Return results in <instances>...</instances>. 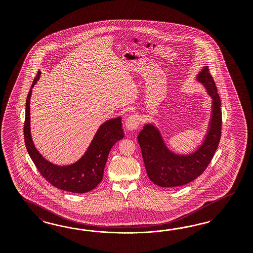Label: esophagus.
<instances>
[{
    "label": "esophagus",
    "instance_id": "esophagus-1",
    "mask_svg": "<svg viewBox=\"0 0 253 253\" xmlns=\"http://www.w3.org/2000/svg\"><path fill=\"white\" fill-rule=\"evenodd\" d=\"M139 124H140L139 116L136 114L130 115L125 121V128H126V130H136Z\"/></svg>",
    "mask_w": 253,
    "mask_h": 253
}]
</instances>
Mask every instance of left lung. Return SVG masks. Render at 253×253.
Masks as SVG:
<instances>
[{
    "mask_svg": "<svg viewBox=\"0 0 253 253\" xmlns=\"http://www.w3.org/2000/svg\"><path fill=\"white\" fill-rule=\"evenodd\" d=\"M197 80L212 98V115L203 144L190 155H177L165 145L159 130L146 124L138 134V143L146 173L150 181L161 187H175L188 184L207 169L214 156L222 134L221 100L209 67H204Z\"/></svg>",
    "mask_w": 253,
    "mask_h": 253,
    "instance_id": "8db88e82",
    "label": "left lung"
}]
</instances>
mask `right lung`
<instances>
[{
  "instance_id": "add662e5",
  "label": "right lung",
  "mask_w": 253,
  "mask_h": 253,
  "mask_svg": "<svg viewBox=\"0 0 253 253\" xmlns=\"http://www.w3.org/2000/svg\"><path fill=\"white\" fill-rule=\"evenodd\" d=\"M41 71L34 78L26 101V118L24 123L25 145L31 160L48 183L58 189L83 194L94 189L103 179L104 169L111 147L124 136L122 118L111 119L100 126L92 143L81 160L69 165L57 166L46 161L39 153L32 142L30 127V103L31 89L36 84Z\"/></svg>"
}]
</instances>
